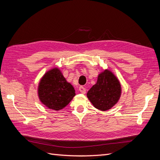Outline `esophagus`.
Masks as SVG:
<instances>
[{"label": "esophagus", "instance_id": "34e87169", "mask_svg": "<svg viewBox=\"0 0 160 160\" xmlns=\"http://www.w3.org/2000/svg\"><path fill=\"white\" fill-rule=\"evenodd\" d=\"M79 91L81 92V93H83V94H85V92H86V89H85V88H84L83 86H81V87H79Z\"/></svg>", "mask_w": 160, "mask_h": 160}]
</instances>
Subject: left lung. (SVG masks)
I'll return each mask as SVG.
<instances>
[{
	"label": "left lung",
	"mask_w": 160,
	"mask_h": 160,
	"mask_svg": "<svg viewBox=\"0 0 160 160\" xmlns=\"http://www.w3.org/2000/svg\"><path fill=\"white\" fill-rule=\"evenodd\" d=\"M122 88L119 80L112 72L105 69L99 75L98 81L87 93L94 107L101 111H107L118 103Z\"/></svg>",
	"instance_id": "left-lung-1"
}]
</instances>
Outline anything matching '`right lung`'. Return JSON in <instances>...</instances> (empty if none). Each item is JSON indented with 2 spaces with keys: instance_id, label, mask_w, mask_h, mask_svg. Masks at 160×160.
Segmentation results:
<instances>
[{
  "instance_id": "obj_1",
  "label": "right lung",
  "mask_w": 160,
  "mask_h": 160,
  "mask_svg": "<svg viewBox=\"0 0 160 160\" xmlns=\"http://www.w3.org/2000/svg\"><path fill=\"white\" fill-rule=\"evenodd\" d=\"M38 95L42 104L49 109L59 111L69 103L75 91L61 71L54 68L47 72L38 85Z\"/></svg>"
}]
</instances>
